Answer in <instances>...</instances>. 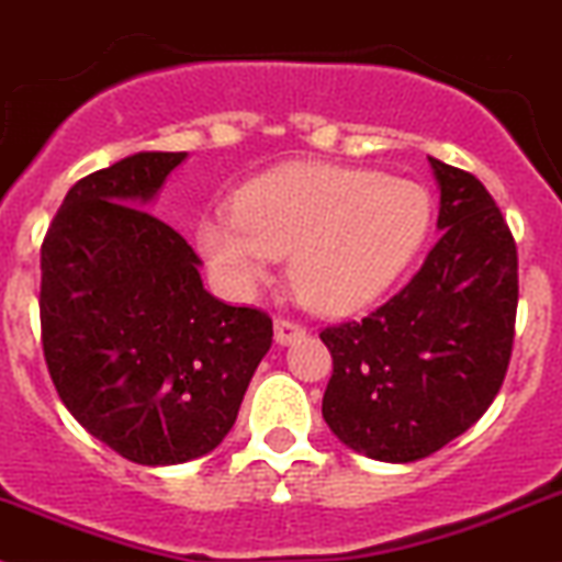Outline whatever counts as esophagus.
<instances>
[{
  "label": "esophagus",
  "instance_id": "1",
  "mask_svg": "<svg viewBox=\"0 0 562 562\" xmlns=\"http://www.w3.org/2000/svg\"><path fill=\"white\" fill-rule=\"evenodd\" d=\"M305 338V327L299 322H293V318H277L274 322V340L280 346H288L293 344V340Z\"/></svg>",
  "mask_w": 562,
  "mask_h": 562
}]
</instances>
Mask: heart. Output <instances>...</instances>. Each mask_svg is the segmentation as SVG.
<instances>
[{
    "mask_svg": "<svg viewBox=\"0 0 562 562\" xmlns=\"http://www.w3.org/2000/svg\"><path fill=\"white\" fill-rule=\"evenodd\" d=\"M432 229V196L371 169L302 162L257 177L238 207L199 222L196 246L227 285L249 291L293 251V291L318 313L369 305L400 280Z\"/></svg>",
    "mask_w": 562,
    "mask_h": 562,
    "instance_id": "b5f03b06",
    "label": "heart"
}]
</instances>
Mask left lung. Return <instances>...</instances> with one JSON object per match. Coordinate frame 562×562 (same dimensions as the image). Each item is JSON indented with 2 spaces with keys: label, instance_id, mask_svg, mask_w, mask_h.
Returning a JSON list of instances; mask_svg holds the SVG:
<instances>
[{
  "label": "left lung",
  "instance_id": "8db88e82",
  "mask_svg": "<svg viewBox=\"0 0 562 562\" xmlns=\"http://www.w3.org/2000/svg\"><path fill=\"white\" fill-rule=\"evenodd\" d=\"M429 166L443 235L424 266L366 318L322 329L333 355L324 422L385 463L429 458L480 422L516 335L518 251L502 210L474 175Z\"/></svg>",
  "mask_w": 562,
  "mask_h": 562
}]
</instances>
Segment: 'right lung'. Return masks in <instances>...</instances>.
<instances>
[{
  "instance_id": "right-lung-1",
  "label": "right lung",
  "mask_w": 562,
  "mask_h": 562,
  "mask_svg": "<svg viewBox=\"0 0 562 562\" xmlns=\"http://www.w3.org/2000/svg\"><path fill=\"white\" fill-rule=\"evenodd\" d=\"M186 151H138L71 186L41 244V344L68 413L140 465L213 452L233 429L271 318L210 296L202 260L151 216Z\"/></svg>"
}]
</instances>
